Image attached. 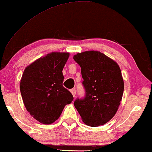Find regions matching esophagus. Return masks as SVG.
I'll return each mask as SVG.
<instances>
[{"label":"esophagus","instance_id":"obj_1","mask_svg":"<svg viewBox=\"0 0 152 152\" xmlns=\"http://www.w3.org/2000/svg\"><path fill=\"white\" fill-rule=\"evenodd\" d=\"M70 92H71V93L72 94V95H73L74 97H75V95H76V90H75V88L70 89Z\"/></svg>","mask_w":152,"mask_h":152}]
</instances>
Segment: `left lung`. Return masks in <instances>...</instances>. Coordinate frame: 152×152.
<instances>
[{
    "label": "left lung",
    "mask_w": 152,
    "mask_h": 152,
    "mask_svg": "<svg viewBox=\"0 0 152 152\" xmlns=\"http://www.w3.org/2000/svg\"><path fill=\"white\" fill-rule=\"evenodd\" d=\"M73 59L82 68L85 89L75 107L87 125H103L115 115L122 100L124 81L119 66L98 51L77 53Z\"/></svg>",
    "instance_id": "1"
}]
</instances>
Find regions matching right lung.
Masks as SVG:
<instances>
[{
    "label": "right lung",
    "mask_w": 152,
    "mask_h": 152,
    "mask_svg": "<svg viewBox=\"0 0 152 152\" xmlns=\"http://www.w3.org/2000/svg\"><path fill=\"white\" fill-rule=\"evenodd\" d=\"M68 53H51L26 68L20 83L23 101L28 111L41 123H53L73 96L63 86L62 70Z\"/></svg>",
    "instance_id": "add662e5"
}]
</instances>
